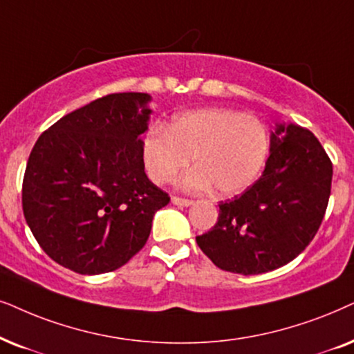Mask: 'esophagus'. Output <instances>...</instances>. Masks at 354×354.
<instances>
[{
	"label": "esophagus",
	"instance_id": "esophagus-1",
	"mask_svg": "<svg viewBox=\"0 0 354 354\" xmlns=\"http://www.w3.org/2000/svg\"><path fill=\"white\" fill-rule=\"evenodd\" d=\"M172 205H176V206H190V205H194V201L192 200H188V198H180V196H172Z\"/></svg>",
	"mask_w": 354,
	"mask_h": 354
}]
</instances>
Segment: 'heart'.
I'll return each mask as SVG.
<instances>
[{
    "mask_svg": "<svg viewBox=\"0 0 354 354\" xmlns=\"http://www.w3.org/2000/svg\"><path fill=\"white\" fill-rule=\"evenodd\" d=\"M270 151L267 127L259 118L229 109H200L182 113L166 131H149L141 153L149 178L159 185L174 180L194 159L180 180L188 192L232 196L259 177Z\"/></svg>",
    "mask_w": 354,
    "mask_h": 354,
    "instance_id": "obj_1",
    "label": "heart"
}]
</instances>
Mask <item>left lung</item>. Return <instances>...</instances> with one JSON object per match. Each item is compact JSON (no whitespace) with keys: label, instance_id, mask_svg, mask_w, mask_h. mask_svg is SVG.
<instances>
[{"label":"left lung","instance_id":"1","mask_svg":"<svg viewBox=\"0 0 354 354\" xmlns=\"http://www.w3.org/2000/svg\"><path fill=\"white\" fill-rule=\"evenodd\" d=\"M332 174L314 133L295 123H277L260 178L242 195L221 201L218 223L196 236V244L226 272L260 274L283 267L317 234Z\"/></svg>","mask_w":354,"mask_h":354}]
</instances>
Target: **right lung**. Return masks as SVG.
Masks as SVG:
<instances>
[{
	"label": "right lung",
	"mask_w": 354,
	"mask_h": 354,
	"mask_svg": "<svg viewBox=\"0 0 354 354\" xmlns=\"http://www.w3.org/2000/svg\"><path fill=\"white\" fill-rule=\"evenodd\" d=\"M145 93L109 94L53 123L27 160L22 209L50 259L81 274L113 272L148 241L166 192L145 172L153 110Z\"/></svg>",
	"instance_id": "1"
}]
</instances>
